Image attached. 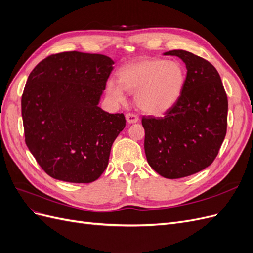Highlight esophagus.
<instances>
[{"label":"esophagus","instance_id":"1","mask_svg":"<svg viewBox=\"0 0 253 253\" xmlns=\"http://www.w3.org/2000/svg\"><path fill=\"white\" fill-rule=\"evenodd\" d=\"M126 119L128 124H136V122L139 120L138 116H137V115H135V114H132V113H127L126 115Z\"/></svg>","mask_w":253,"mask_h":253}]
</instances>
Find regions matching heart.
I'll use <instances>...</instances> for the list:
<instances>
[{
    "mask_svg": "<svg viewBox=\"0 0 253 253\" xmlns=\"http://www.w3.org/2000/svg\"><path fill=\"white\" fill-rule=\"evenodd\" d=\"M185 81V71L178 62L148 58L122 66L118 80L109 79L105 91L115 104L126 103V90L136 93L141 111L160 115L178 101Z\"/></svg>",
    "mask_w": 253,
    "mask_h": 253,
    "instance_id": "obj_1",
    "label": "heart"
}]
</instances>
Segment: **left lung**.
I'll use <instances>...</instances> for the list:
<instances>
[{
  "mask_svg": "<svg viewBox=\"0 0 253 253\" xmlns=\"http://www.w3.org/2000/svg\"><path fill=\"white\" fill-rule=\"evenodd\" d=\"M165 56L183 61L187 77L180 98L164 117H142L144 152L151 168L175 179L200 172L215 159L227 131L228 100L216 68L182 49Z\"/></svg>",
  "mask_w": 253,
  "mask_h": 253,
  "instance_id": "1",
  "label": "left lung"
}]
</instances>
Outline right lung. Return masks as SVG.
<instances>
[{
  "label": "right lung",
  "instance_id": "add662e5",
  "mask_svg": "<svg viewBox=\"0 0 253 253\" xmlns=\"http://www.w3.org/2000/svg\"><path fill=\"white\" fill-rule=\"evenodd\" d=\"M113 64L104 55L66 51L42 60L28 76L21 101L25 142L50 177L88 183L108 167L126 126L124 114L98 105Z\"/></svg>",
  "mask_w": 253,
  "mask_h": 253
}]
</instances>
